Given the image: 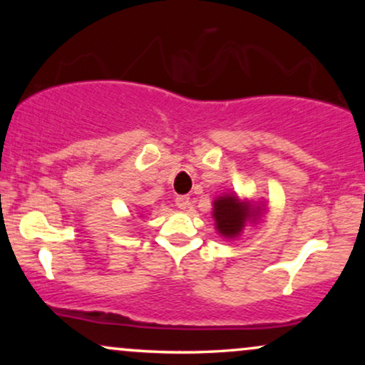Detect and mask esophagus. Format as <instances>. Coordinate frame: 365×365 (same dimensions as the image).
<instances>
[{
    "mask_svg": "<svg viewBox=\"0 0 365 365\" xmlns=\"http://www.w3.org/2000/svg\"><path fill=\"white\" fill-rule=\"evenodd\" d=\"M175 202H177V206L180 209H183V211H185V209L190 206V199H188L187 195H178L177 199H175Z\"/></svg>",
    "mask_w": 365,
    "mask_h": 365,
    "instance_id": "esophagus-1",
    "label": "esophagus"
}]
</instances>
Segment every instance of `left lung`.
<instances>
[{
	"label": "left lung",
	"instance_id": "1",
	"mask_svg": "<svg viewBox=\"0 0 365 365\" xmlns=\"http://www.w3.org/2000/svg\"><path fill=\"white\" fill-rule=\"evenodd\" d=\"M254 204L240 200L237 194H225L212 202V217L217 233L225 238H237L244 230L247 221L259 216Z\"/></svg>",
	"mask_w": 365,
	"mask_h": 365
}]
</instances>
